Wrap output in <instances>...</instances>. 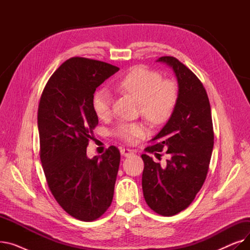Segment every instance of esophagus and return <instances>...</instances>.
<instances>
[{"label":"esophagus","instance_id":"obj_1","mask_svg":"<svg viewBox=\"0 0 250 250\" xmlns=\"http://www.w3.org/2000/svg\"><path fill=\"white\" fill-rule=\"evenodd\" d=\"M121 154L125 157H129V156L134 155V151L130 150V149H126V148H122L121 149Z\"/></svg>","mask_w":250,"mask_h":250}]
</instances>
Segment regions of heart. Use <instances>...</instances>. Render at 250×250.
<instances>
[{
	"mask_svg": "<svg viewBox=\"0 0 250 250\" xmlns=\"http://www.w3.org/2000/svg\"><path fill=\"white\" fill-rule=\"evenodd\" d=\"M121 90L140 102L141 114L152 125H162L171 117L178 101V88L175 82L163 80L162 76L144 67L130 70L117 83ZM112 98L105 89L97 90L92 99V106L99 117L106 116L111 109ZM118 136L132 143L143 136L146 127L141 124H122Z\"/></svg>",
	"mask_w": 250,
	"mask_h": 250,
	"instance_id": "heart-1",
	"label": "heart"
}]
</instances>
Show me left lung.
I'll return each instance as SVG.
<instances>
[{
    "label": "left lung",
    "instance_id": "left-lung-1",
    "mask_svg": "<svg viewBox=\"0 0 250 250\" xmlns=\"http://www.w3.org/2000/svg\"><path fill=\"white\" fill-rule=\"evenodd\" d=\"M157 62L171 67L178 82V101L167 124L146 152L168 154L166 163L142 155V188L147 205L157 214L173 216L187 208L206 180L214 147L212 113L207 91L187 65L173 57Z\"/></svg>",
    "mask_w": 250,
    "mask_h": 250
}]
</instances>
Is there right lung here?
<instances>
[{
    "label": "right lung",
    "mask_w": 250,
    "mask_h": 250,
    "mask_svg": "<svg viewBox=\"0 0 250 250\" xmlns=\"http://www.w3.org/2000/svg\"><path fill=\"white\" fill-rule=\"evenodd\" d=\"M120 68L100 61L71 58L47 81L38 105L41 160L59 205L81 221L100 218L111 205L121 153L110 146L92 159L86 151L98 116L95 90Z\"/></svg>",
    "instance_id": "1"
}]
</instances>
